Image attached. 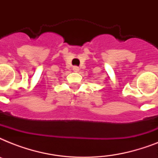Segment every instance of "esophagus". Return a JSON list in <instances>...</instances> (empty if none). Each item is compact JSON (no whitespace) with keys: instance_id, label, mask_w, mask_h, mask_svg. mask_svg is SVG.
I'll return each mask as SVG.
<instances>
[{"instance_id":"esophagus-1","label":"esophagus","mask_w":158,"mask_h":158,"mask_svg":"<svg viewBox=\"0 0 158 158\" xmlns=\"http://www.w3.org/2000/svg\"><path fill=\"white\" fill-rule=\"evenodd\" d=\"M73 70H74V72H78L79 70V68L78 66H74L73 67Z\"/></svg>"}]
</instances>
